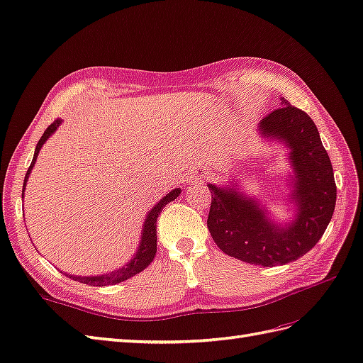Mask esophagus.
<instances>
[{
	"mask_svg": "<svg viewBox=\"0 0 363 363\" xmlns=\"http://www.w3.org/2000/svg\"><path fill=\"white\" fill-rule=\"evenodd\" d=\"M202 178H206V176H198L196 181H202Z\"/></svg>",
	"mask_w": 363,
	"mask_h": 363,
	"instance_id": "1",
	"label": "esophagus"
}]
</instances>
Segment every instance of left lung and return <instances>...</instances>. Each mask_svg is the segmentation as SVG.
Returning <instances> with one entry per match:
<instances>
[{"label": "left lung", "instance_id": "8db88e82", "mask_svg": "<svg viewBox=\"0 0 363 363\" xmlns=\"http://www.w3.org/2000/svg\"><path fill=\"white\" fill-rule=\"evenodd\" d=\"M259 122L261 136L283 142L294 168L291 201L296 220L278 225L266 216V208L230 187L208 184L212 204L208 232L224 254L244 263L272 267L296 261L313 249L330 224L337 198L333 165L320 140L313 119L301 109L280 99Z\"/></svg>", "mask_w": 363, "mask_h": 363}]
</instances>
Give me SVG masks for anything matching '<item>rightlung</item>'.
<instances>
[{
    "label": "right lung",
    "mask_w": 363,
    "mask_h": 363,
    "mask_svg": "<svg viewBox=\"0 0 363 363\" xmlns=\"http://www.w3.org/2000/svg\"><path fill=\"white\" fill-rule=\"evenodd\" d=\"M62 121L57 119L54 121L52 123H50L46 131L43 133V136L40 138L37 147H35V153H33V159H32V164L29 167V170L26 173V178H24V184H23V195L24 196V187H26V182H28V178L30 174V170L33 168V165H35V161H37V156L40 153L41 147H43V143L50 138V134H52L58 126H60ZM181 195V189H174L172 190L168 195H165L161 201L157 202V204L150 210L148 215H147V220L145 223H143V227H142V235H140V242H139V249L136 252V255H134L131 258V261L128 264L122 266L121 269H117V271H113L109 274H104V275H94V277H77V275H69L66 274L69 278H72V280L75 281H80L83 284H89V286H106V284H117L121 281H125L128 280V278H131L133 275H136L139 272H142L143 269H145L151 261H153L155 255H156V241H157V237H156V221H157V216L159 213L162 212V208L168 204V202H172L173 199H176Z\"/></svg>",
    "instance_id": "add662e5"
}]
</instances>
